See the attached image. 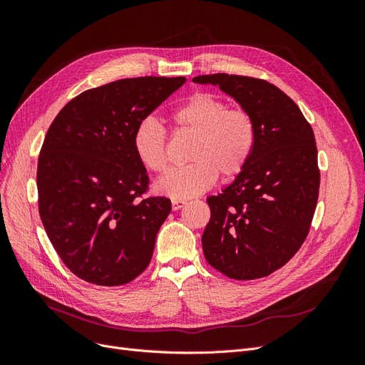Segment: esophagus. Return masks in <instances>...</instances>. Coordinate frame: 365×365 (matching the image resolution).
<instances>
[{"instance_id": "34e87169", "label": "esophagus", "mask_w": 365, "mask_h": 365, "mask_svg": "<svg viewBox=\"0 0 365 365\" xmlns=\"http://www.w3.org/2000/svg\"><path fill=\"white\" fill-rule=\"evenodd\" d=\"M185 204H187V202L182 201V200H172V208H173V210H180V208H182Z\"/></svg>"}]
</instances>
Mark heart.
<instances>
[{"instance_id":"heart-1","label":"heart","mask_w":365,"mask_h":365,"mask_svg":"<svg viewBox=\"0 0 365 365\" xmlns=\"http://www.w3.org/2000/svg\"><path fill=\"white\" fill-rule=\"evenodd\" d=\"M176 129L196 134L190 164L172 168L155 184L158 193L175 200L200 195L212 187L217 175L231 178L245 169L256 141V128L244 109H228L227 102L212 93H196L176 106L172 114ZM168 134L157 118L146 117L135 126L132 148L143 168L163 172L168 165Z\"/></svg>"}]
</instances>
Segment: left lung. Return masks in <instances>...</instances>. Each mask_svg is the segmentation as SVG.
Wrapping results in <instances>:
<instances>
[{
  "label": "left lung",
  "mask_w": 365,
  "mask_h": 365,
  "mask_svg": "<svg viewBox=\"0 0 365 365\" xmlns=\"http://www.w3.org/2000/svg\"><path fill=\"white\" fill-rule=\"evenodd\" d=\"M193 82L219 86L256 128L245 169L207 197L204 256L230 279L267 277L292 259L311 228L319 189L314 130L292 98L267 81L219 73Z\"/></svg>",
  "instance_id": "obj_1"
}]
</instances>
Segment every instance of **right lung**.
<instances>
[{
	"instance_id": "right-lung-1",
	"label": "right lung",
	"mask_w": 365,
	"mask_h": 365,
	"mask_svg": "<svg viewBox=\"0 0 365 365\" xmlns=\"http://www.w3.org/2000/svg\"><path fill=\"white\" fill-rule=\"evenodd\" d=\"M185 77H135L93 88L53 120L38 160L39 215L77 277L118 286L148 268L172 204L145 197L149 176L132 134Z\"/></svg>"
}]
</instances>
